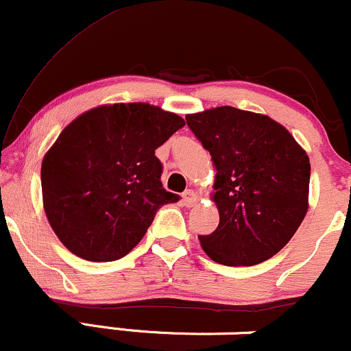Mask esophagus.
I'll use <instances>...</instances> for the list:
<instances>
[{"label": "esophagus", "mask_w": 351, "mask_h": 351, "mask_svg": "<svg viewBox=\"0 0 351 351\" xmlns=\"http://www.w3.org/2000/svg\"><path fill=\"white\" fill-rule=\"evenodd\" d=\"M181 198H183V204L186 208L195 206V204L198 203V195H196V193L193 191V189H186V191H184L183 195H181Z\"/></svg>", "instance_id": "obj_1"}]
</instances>
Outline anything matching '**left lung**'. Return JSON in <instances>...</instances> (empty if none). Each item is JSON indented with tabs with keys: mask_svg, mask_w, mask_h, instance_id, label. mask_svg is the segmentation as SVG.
<instances>
[{
	"mask_svg": "<svg viewBox=\"0 0 351 351\" xmlns=\"http://www.w3.org/2000/svg\"><path fill=\"white\" fill-rule=\"evenodd\" d=\"M186 123L211 155L219 224L199 236L217 264L239 267L271 259L308 209V155L271 117L236 107L188 114Z\"/></svg>",
	"mask_w": 351,
	"mask_h": 351,
	"instance_id": "1",
	"label": "left lung"
}]
</instances>
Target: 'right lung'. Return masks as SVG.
I'll return each mask as SVG.
<instances>
[{"label": "right lung", "mask_w": 351, "mask_h": 351, "mask_svg": "<svg viewBox=\"0 0 351 351\" xmlns=\"http://www.w3.org/2000/svg\"><path fill=\"white\" fill-rule=\"evenodd\" d=\"M181 127L180 115L143 102L72 120L41 165L44 211L60 243L92 263L127 256L158 208L178 201L163 188L155 150Z\"/></svg>", "instance_id": "obj_1"}]
</instances>
